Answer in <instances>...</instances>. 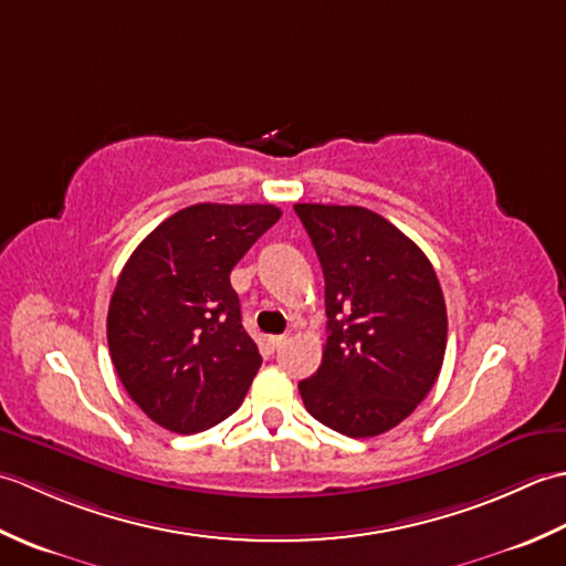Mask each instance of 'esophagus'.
<instances>
[{"mask_svg": "<svg viewBox=\"0 0 566 566\" xmlns=\"http://www.w3.org/2000/svg\"><path fill=\"white\" fill-rule=\"evenodd\" d=\"M286 343V335H270V345L274 347V350H276V347H282Z\"/></svg>", "mask_w": 566, "mask_h": 566, "instance_id": "obj_1", "label": "esophagus"}]
</instances>
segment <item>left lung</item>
<instances>
[{"label": "left lung", "mask_w": 566, "mask_h": 566, "mask_svg": "<svg viewBox=\"0 0 566 566\" xmlns=\"http://www.w3.org/2000/svg\"><path fill=\"white\" fill-rule=\"evenodd\" d=\"M326 280L328 340L306 411L347 438H375L416 411L436 384L448 308L411 238L363 207L294 203Z\"/></svg>", "instance_id": "8db88e82"}]
</instances>
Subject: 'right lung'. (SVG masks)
<instances>
[{
  "label": "right lung",
  "mask_w": 566,
  "mask_h": 566,
  "mask_svg": "<svg viewBox=\"0 0 566 566\" xmlns=\"http://www.w3.org/2000/svg\"><path fill=\"white\" fill-rule=\"evenodd\" d=\"M280 216L272 203H195L124 264L106 338L124 389L158 426L191 436L243 403L262 357L240 323L231 270Z\"/></svg>",
  "instance_id": "1"
}]
</instances>
